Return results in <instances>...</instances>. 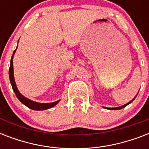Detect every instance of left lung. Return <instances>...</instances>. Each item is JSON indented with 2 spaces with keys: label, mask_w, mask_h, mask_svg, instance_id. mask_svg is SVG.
<instances>
[{
  "label": "left lung",
  "mask_w": 149,
  "mask_h": 149,
  "mask_svg": "<svg viewBox=\"0 0 149 149\" xmlns=\"http://www.w3.org/2000/svg\"><path fill=\"white\" fill-rule=\"evenodd\" d=\"M138 93H137V95H138ZM137 95L135 96V97H134L133 98V99H132V100H131V101H129V102H128V103H127V104H124V105H122V106L118 107H112V108H111V107H104V108L108 109V110H120V109L124 108V107H126V106H127L128 104H131V103H132V102L133 101V100H134L135 99V98H136Z\"/></svg>",
  "instance_id": "8db88e82"
}]
</instances>
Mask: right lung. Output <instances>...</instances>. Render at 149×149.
<instances>
[{
	"label": "right lung",
	"mask_w": 149,
	"mask_h": 149,
	"mask_svg": "<svg viewBox=\"0 0 149 149\" xmlns=\"http://www.w3.org/2000/svg\"><path fill=\"white\" fill-rule=\"evenodd\" d=\"M17 48H16V49H17ZM16 49L13 52L12 57H11V59H10V68H9V79H10V84L12 86L13 91L15 92V95L17 97V99L19 100L24 105L28 107L29 108L31 109V110H35V111H44V110H47V109L52 108L54 106H56V104L60 101V100L56 102H52V103H38V102L33 101V100H31L29 98L25 97L24 96H23L22 93H20V91H18V89L17 87V85H16V83H15V77H14V67H13V58H14V56H15Z\"/></svg>",
	"instance_id": "obj_1"
}]
</instances>
